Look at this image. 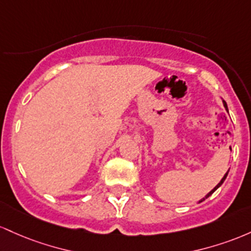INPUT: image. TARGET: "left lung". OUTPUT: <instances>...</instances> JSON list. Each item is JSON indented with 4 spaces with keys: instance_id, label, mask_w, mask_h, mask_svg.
Wrapping results in <instances>:
<instances>
[{
    "instance_id": "obj_1",
    "label": "left lung",
    "mask_w": 251,
    "mask_h": 251,
    "mask_svg": "<svg viewBox=\"0 0 251 251\" xmlns=\"http://www.w3.org/2000/svg\"><path fill=\"white\" fill-rule=\"evenodd\" d=\"M223 104H224V108H225V110H226V111H227V105H226V103H225V100H223ZM227 112H229V111H227ZM227 173H229V171H227V172H226V173H225V176H223V178H222V180H221V181H219V182H218V185H217V186H216L215 188H213V190H212V191H210V192H209V193H207V194H206V196H205V198H202L201 201H205V199H206V198H209V197H210V196H211V194H212L213 192H215V191L217 190V188H218V187H221V185H222V184H223V182H224V180H225V179H226V176H227ZM201 201H199V202H201Z\"/></svg>"
}]
</instances>
